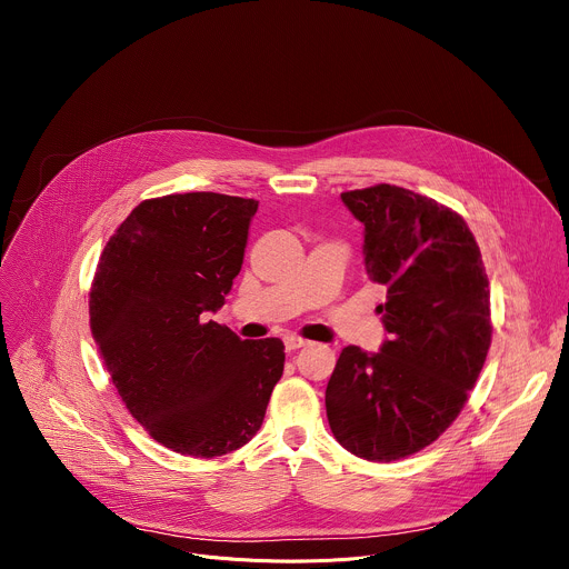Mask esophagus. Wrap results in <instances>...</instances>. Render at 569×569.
<instances>
[{
    "label": "esophagus",
    "instance_id": "34e87169",
    "mask_svg": "<svg viewBox=\"0 0 569 569\" xmlns=\"http://www.w3.org/2000/svg\"><path fill=\"white\" fill-rule=\"evenodd\" d=\"M283 345H286V351H297V349L306 347V340H301L297 336H288V338H283Z\"/></svg>",
    "mask_w": 569,
    "mask_h": 569
}]
</instances>
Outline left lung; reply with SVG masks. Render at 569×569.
<instances>
[{
    "label": "left lung",
    "mask_w": 569,
    "mask_h": 569,
    "mask_svg": "<svg viewBox=\"0 0 569 569\" xmlns=\"http://www.w3.org/2000/svg\"><path fill=\"white\" fill-rule=\"evenodd\" d=\"M365 224V270L387 288L378 353L345 347L327 387L336 439L356 457L415 455L459 417L491 347V292L468 224L410 189L342 193Z\"/></svg>",
    "instance_id": "obj_1"
}]
</instances>
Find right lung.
<instances>
[{
    "mask_svg": "<svg viewBox=\"0 0 569 569\" xmlns=\"http://www.w3.org/2000/svg\"><path fill=\"white\" fill-rule=\"evenodd\" d=\"M257 200L211 191L143 200L101 254L90 323L128 412L161 446L220 457L261 428L283 373L279 338L240 340L222 308Z\"/></svg>",
    "mask_w": 569,
    "mask_h": 569,
    "instance_id": "1",
    "label": "right lung"
}]
</instances>
